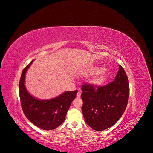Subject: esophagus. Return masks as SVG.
Masks as SVG:
<instances>
[{
	"label": "esophagus",
	"instance_id": "obj_1",
	"mask_svg": "<svg viewBox=\"0 0 153 153\" xmlns=\"http://www.w3.org/2000/svg\"><path fill=\"white\" fill-rule=\"evenodd\" d=\"M77 98H80V96H81V92H77Z\"/></svg>",
	"mask_w": 153,
	"mask_h": 153
}]
</instances>
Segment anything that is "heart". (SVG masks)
Returning <instances> with one entry per match:
<instances>
[{"mask_svg":"<svg viewBox=\"0 0 153 153\" xmlns=\"http://www.w3.org/2000/svg\"><path fill=\"white\" fill-rule=\"evenodd\" d=\"M104 70V69L103 68H100V67H96L95 68H94L92 70V73H94V74H98V73H101V71H103ZM105 78V76L102 75L100 76L99 78H97V79L95 80V84H100L102 83Z\"/></svg>","mask_w":153,"mask_h":153,"instance_id":"heart-1","label":"heart"}]
</instances>
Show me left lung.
Returning a JSON list of instances; mask_svg holds the SVG:
<instances>
[{"label": "left lung", "mask_w": 153, "mask_h": 153, "mask_svg": "<svg viewBox=\"0 0 153 153\" xmlns=\"http://www.w3.org/2000/svg\"><path fill=\"white\" fill-rule=\"evenodd\" d=\"M82 114L86 123L96 131L112 126L126 110L129 94L128 78L119 66L115 80L105 86H82Z\"/></svg>", "instance_id": "8db88e82"}]
</instances>
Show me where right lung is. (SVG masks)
I'll list each match as a JSON object with an SVG mask.
<instances>
[{
  "label": "right lung",
  "instance_id": "right-lung-1",
  "mask_svg": "<svg viewBox=\"0 0 153 153\" xmlns=\"http://www.w3.org/2000/svg\"><path fill=\"white\" fill-rule=\"evenodd\" d=\"M33 61L34 60L24 69L20 77L19 94L22 108L26 117L35 126L44 130H52L64 121L78 91H66L50 100H40L32 96L26 89L25 78Z\"/></svg>",
  "mask_w": 153,
  "mask_h": 153
}]
</instances>
